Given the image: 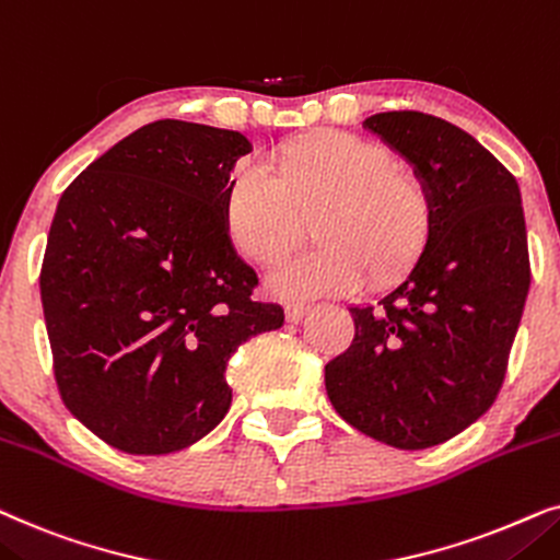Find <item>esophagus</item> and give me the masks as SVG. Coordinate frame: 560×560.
<instances>
[{"label":"esophagus","instance_id":"obj_1","mask_svg":"<svg viewBox=\"0 0 560 560\" xmlns=\"http://www.w3.org/2000/svg\"><path fill=\"white\" fill-rule=\"evenodd\" d=\"M287 319L289 323H302L304 317H307V312H310V304H300V302H289L287 304Z\"/></svg>","mask_w":560,"mask_h":560}]
</instances>
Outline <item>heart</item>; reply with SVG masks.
Returning <instances> with one entry per match:
<instances>
[{
  "label": "heart",
  "instance_id": "obj_1",
  "mask_svg": "<svg viewBox=\"0 0 560 560\" xmlns=\"http://www.w3.org/2000/svg\"><path fill=\"white\" fill-rule=\"evenodd\" d=\"M225 228L235 248L273 266L300 243L304 218L319 212L315 250L268 273L279 296L348 294L371 273L389 284L415 264L432 222L422 182L397 168L384 145L350 132H319L281 145L271 174L237 166L225 189Z\"/></svg>",
  "mask_w": 560,
  "mask_h": 560
}]
</instances>
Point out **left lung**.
Segmentation results:
<instances>
[{
  "label": "left lung",
  "instance_id": "8db88e82",
  "mask_svg": "<svg viewBox=\"0 0 560 560\" xmlns=\"http://www.w3.org/2000/svg\"><path fill=\"white\" fill-rule=\"evenodd\" d=\"M363 128L412 166L432 202L430 235L378 307H348L355 338L325 366L335 412L399 451L451 441L494 405L530 258L517 178L456 125L382 112Z\"/></svg>",
  "mask_w": 560,
  "mask_h": 560
}]
</instances>
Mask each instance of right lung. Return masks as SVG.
Wrapping results in <instances>:
<instances>
[{
	"label": "right lung",
	"instance_id": "right-lung-1",
	"mask_svg": "<svg viewBox=\"0 0 560 560\" xmlns=\"http://www.w3.org/2000/svg\"><path fill=\"white\" fill-rule=\"evenodd\" d=\"M243 132L159 119L61 194L40 271L63 405L112 448L163 456L228 415L225 369L284 310L253 300L256 271L225 228Z\"/></svg>",
	"mask_w": 560,
	"mask_h": 560
}]
</instances>
